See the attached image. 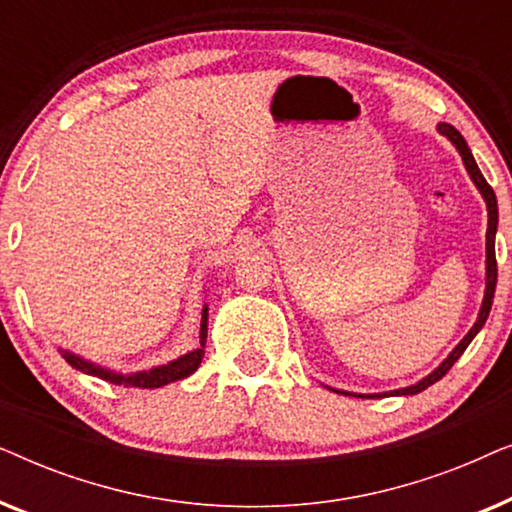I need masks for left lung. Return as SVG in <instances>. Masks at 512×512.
Wrapping results in <instances>:
<instances>
[{"label": "left lung", "instance_id": "8db88e82", "mask_svg": "<svg viewBox=\"0 0 512 512\" xmlns=\"http://www.w3.org/2000/svg\"><path fill=\"white\" fill-rule=\"evenodd\" d=\"M438 132H440V135H445L447 139H450V142H452L454 146H457L459 156H461V160H464V165H466L468 174H471L473 184L478 186V191L482 193V198H485V202H487V216H489V221H487V289H485V298H482V307H480L478 321H475L471 331H468V333L464 335V340H461L459 345L452 349L450 356H447V359H445L443 363H440V366H438L436 370H433L431 375H426L424 380H419L417 384H412V387L396 389V391H387V394H370V396L354 394L356 398L412 396V394H419V391H424L426 387H431L433 382H438L440 377H445V375H447V370H450V368L454 366V363H457L459 356L466 352V347L471 345V340L475 338V335H478L480 328L485 326V321H487V317H489V310H492V300H494V291H496V254H494V235H496V223H499V207H496V195H494V191H492V186L487 184V179L482 177L480 167H478V163H475L473 153H471V149H468L466 139L461 137V132H459L457 128H452V125H447V123H440V125H438ZM338 394H345V396H347V391H338Z\"/></svg>", "mask_w": 512, "mask_h": 512}]
</instances>
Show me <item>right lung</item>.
<instances>
[{"label": "right lung", "instance_id": "1", "mask_svg": "<svg viewBox=\"0 0 512 512\" xmlns=\"http://www.w3.org/2000/svg\"><path fill=\"white\" fill-rule=\"evenodd\" d=\"M205 342H207V305L202 307L200 347L184 356H179V359L170 361L167 366L142 370V373H132V375H121V373H111V370L102 368V366H95V363H90V361H83L81 356H74L69 352H62V356H65L67 363L72 368L81 370V373L102 377V380H107L111 384H125V387H139V389H158V387H165V384H170V382L184 380V377L195 373L202 363V356H205Z\"/></svg>", "mask_w": 512, "mask_h": 512}]
</instances>
